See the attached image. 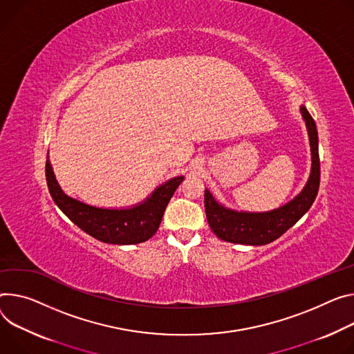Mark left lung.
Listing matches in <instances>:
<instances>
[{
    "instance_id": "obj_1",
    "label": "left lung",
    "mask_w": 354,
    "mask_h": 354,
    "mask_svg": "<svg viewBox=\"0 0 354 354\" xmlns=\"http://www.w3.org/2000/svg\"><path fill=\"white\" fill-rule=\"evenodd\" d=\"M301 113L308 128L312 153L310 175L305 187L291 202L263 213L237 212L224 207L216 202L207 189H205V210L207 223L218 239L234 244H268L281 237L288 229H291L315 202L320 182L317 130L315 120L304 106L301 107Z\"/></svg>"
}]
</instances>
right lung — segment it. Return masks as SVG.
<instances>
[{
  "label": "right lung",
  "mask_w": 354,
  "mask_h": 354,
  "mask_svg": "<svg viewBox=\"0 0 354 354\" xmlns=\"http://www.w3.org/2000/svg\"><path fill=\"white\" fill-rule=\"evenodd\" d=\"M45 172L49 194L56 206L91 237L118 245L138 244L151 239L159 227L167 205L183 180V176L169 179L158 186L149 198L137 206L128 209H103L68 196L55 178L49 156Z\"/></svg>",
  "instance_id": "add662e5"
}]
</instances>
